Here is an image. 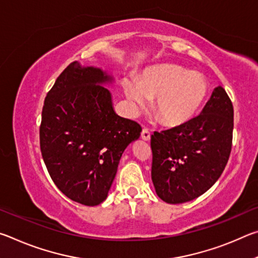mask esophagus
Returning <instances> with one entry per match:
<instances>
[{"mask_svg": "<svg viewBox=\"0 0 258 258\" xmlns=\"http://www.w3.org/2000/svg\"><path fill=\"white\" fill-rule=\"evenodd\" d=\"M141 138H142V140H145V141H149V140H150V132H149V130L143 128L142 132H141Z\"/></svg>", "mask_w": 258, "mask_h": 258, "instance_id": "esophagus-1", "label": "esophagus"}]
</instances>
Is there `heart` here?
<instances>
[{
    "label": "heart",
    "mask_w": 258,
    "mask_h": 258,
    "mask_svg": "<svg viewBox=\"0 0 258 258\" xmlns=\"http://www.w3.org/2000/svg\"><path fill=\"white\" fill-rule=\"evenodd\" d=\"M124 91L135 109L146 108L149 99H156L157 118L176 127L194 118L207 97L208 84L199 73L176 64H158L143 72L139 83L125 80Z\"/></svg>",
    "instance_id": "1"
}]
</instances>
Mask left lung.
I'll return each mask as SVG.
<instances>
[{
  "label": "left lung",
  "instance_id": "8db88e82",
  "mask_svg": "<svg viewBox=\"0 0 258 258\" xmlns=\"http://www.w3.org/2000/svg\"><path fill=\"white\" fill-rule=\"evenodd\" d=\"M232 133V102L217 86L200 115L152 134L151 178L158 197L182 204L205 194L228 164Z\"/></svg>",
  "mask_w": 258,
  "mask_h": 258
}]
</instances>
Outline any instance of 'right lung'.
Listing matches in <instances>:
<instances>
[{
    "label": "right lung",
    "mask_w": 258,
    "mask_h": 258,
    "mask_svg": "<svg viewBox=\"0 0 258 258\" xmlns=\"http://www.w3.org/2000/svg\"><path fill=\"white\" fill-rule=\"evenodd\" d=\"M112 78L74 61L56 78L42 109L40 146L52 181L69 199L97 206L107 198L120 157L141 126L113 111L99 84Z\"/></svg>",
    "instance_id": "add662e5"
}]
</instances>
